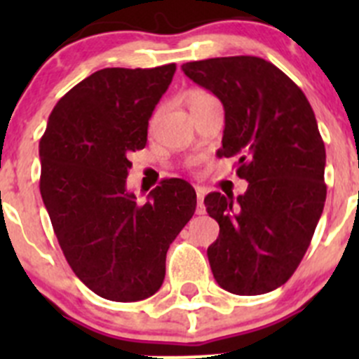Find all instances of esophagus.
<instances>
[{"label": "esophagus", "mask_w": 359, "mask_h": 359, "mask_svg": "<svg viewBox=\"0 0 359 359\" xmlns=\"http://www.w3.org/2000/svg\"><path fill=\"white\" fill-rule=\"evenodd\" d=\"M196 200H198V206H196V213L198 215H205L206 208H205V189L203 187H196Z\"/></svg>", "instance_id": "34e87169"}]
</instances>
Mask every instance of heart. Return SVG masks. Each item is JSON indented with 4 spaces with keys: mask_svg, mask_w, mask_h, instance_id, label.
Segmentation results:
<instances>
[{
    "mask_svg": "<svg viewBox=\"0 0 359 359\" xmlns=\"http://www.w3.org/2000/svg\"><path fill=\"white\" fill-rule=\"evenodd\" d=\"M210 100H217V99L212 95V93L206 92V90L193 88V90H189V93H187V104H189L191 109H193V107H196V106H201V104H205V102H210ZM159 112H161V109L154 111L153 118H151V126L156 125ZM193 163H194V159H191L189 165H193Z\"/></svg>",
    "mask_w": 359,
    "mask_h": 359,
    "instance_id": "1",
    "label": "heart"
}]
</instances>
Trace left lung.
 I'll return each mask as SVG.
<instances>
[{
  "instance_id": "8db88e82",
  "label": "left lung",
  "mask_w": 359,
  "mask_h": 359,
  "mask_svg": "<svg viewBox=\"0 0 359 359\" xmlns=\"http://www.w3.org/2000/svg\"><path fill=\"white\" fill-rule=\"evenodd\" d=\"M226 112L219 156L238 159L247 193H210L220 233L208 247L213 278L236 295L276 290L309 248L327 200L325 144L302 90L274 64L252 55L182 66Z\"/></svg>"
}]
</instances>
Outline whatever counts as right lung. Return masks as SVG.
<instances>
[{
	"instance_id": "1",
	"label": "right lung",
	"mask_w": 359,
	"mask_h": 359,
	"mask_svg": "<svg viewBox=\"0 0 359 359\" xmlns=\"http://www.w3.org/2000/svg\"><path fill=\"white\" fill-rule=\"evenodd\" d=\"M175 69L93 72L57 102L39 140V191L64 257L107 300L137 302L159 290L166 252L196 210L182 179L163 180L144 205L126 189L128 154L146 147Z\"/></svg>"
}]
</instances>
